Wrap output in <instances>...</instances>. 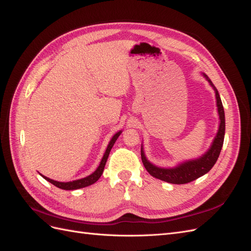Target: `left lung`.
I'll use <instances>...</instances> for the list:
<instances>
[{"label":"left lung","instance_id":"left-lung-1","mask_svg":"<svg viewBox=\"0 0 251 251\" xmlns=\"http://www.w3.org/2000/svg\"><path fill=\"white\" fill-rule=\"evenodd\" d=\"M203 75L207 81H209L214 90H215L217 111L219 115V120H221L219 121V127H218V132L216 134V136L214 138L210 149L207 150L202 156L196 158V160L186 161L184 163L179 164L178 166H176L174 168H161V167L154 166L153 164H151L146 158L143 147H142L140 153H142V161H143L144 166L147 169V172L156 179H160L162 181L168 182V183H173V184H185V183L192 182L194 180L200 178L201 176L205 175L206 173H209L212 169V167L214 166V164L216 163L219 154H221L223 144H224L225 127H226L225 111H224L223 103L217 89L214 87L211 79L205 75Z\"/></svg>","mask_w":251,"mask_h":251}]
</instances>
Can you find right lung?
Returning <instances> with one entry per match:
<instances>
[{"label":"right lung","instance_id":"obj_1","mask_svg":"<svg viewBox=\"0 0 251 251\" xmlns=\"http://www.w3.org/2000/svg\"><path fill=\"white\" fill-rule=\"evenodd\" d=\"M121 131L117 132L115 134V135L112 137L111 142H109L107 148H106V151L104 155H103L102 160H101V163L99 165V167H98L96 169V172L91 174L90 176H86V178H83V179H79V180H75V181H71V182H58V181H54L52 179H49L47 178V176H44V179H46L47 181H49L50 183H52L53 185H55L58 188H62V189H66V191H72V189H77V188H83V187H86V186H89L91 184H94V183H96L98 180H99L100 176H102L103 174V170H104V167H105V164H106V161H107V157L109 155V152H111V149L113 148V146L115 144L116 140H117V138L119 137Z\"/></svg>","mask_w":251,"mask_h":251}]
</instances>
